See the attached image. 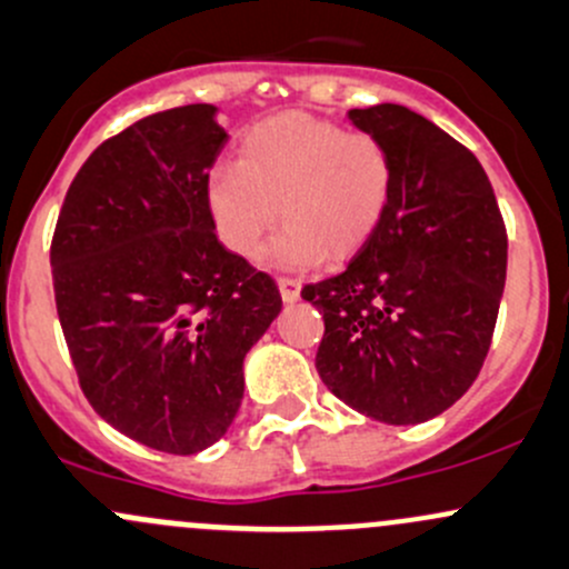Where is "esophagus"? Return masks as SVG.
Returning <instances> with one entry per match:
<instances>
[{"mask_svg":"<svg viewBox=\"0 0 569 569\" xmlns=\"http://www.w3.org/2000/svg\"><path fill=\"white\" fill-rule=\"evenodd\" d=\"M278 289H280V297H283V302H297L302 297V283L295 278H280Z\"/></svg>","mask_w":569,"mask_h":569,"instance_id":"obj_1","label":"esophagus"}]
</instances>
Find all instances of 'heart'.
Instances as JSON below:
<instances>
[{"mask_svg":"<svg viewBox=\"0 0 569 569\" xmlns=\"http://www.w3.org/2000/svg\"><path fill=\"white\" fill-rule=\"evenodd\" d=\"M395 166L387 143L308 113L256 124L237 163L207 177V209L231 253L256 256L274 220L283 229L267 248L280 269L343 261L370 242L392 201Z\"/></svg>","mask_w":569,"mask_h":569,"instance_id":"heart-1","label":"heart"}]
</instances>
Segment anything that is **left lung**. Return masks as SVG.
I'll return each instance as SVG.
<instances>
[{
  "label": "left lung",
  "instance_id": "1",
  "mask_svg": "<svg viewBox=\"0 0 569 569\" xmlns=\"http://www.w3.org/2000/svg\"><path fill=\"white\" fill-rule=\"evenodd\" d=\"M387 143L392 201L379 231L302 297L325 313L321 381L370 420L439 417L486 362L507 278V231L480 160L406 106L351 109Z\"/></svg>",
  "mask_w": 569,
  "mask_h": 569
}]
</instances>
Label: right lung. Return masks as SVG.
Listing matches in <instances>:
<instances>
[{
	"mask_svg": "<svg viewBox=\"0 0 569 569\" xmlns=\"http://www.w3.org/2000/svg\"><path fill=\"white\" fill-rule=\"evenodd\" d=\"M229 133L209 103L143 117L70 184L51 242L57 313L109 426L193 456L234 422L244 355L283 300L214 234L207 177Z\"/></svg>",
	"mask_w": 569,
	"mask_h": 569,
	"instance_id": "obj_1",
	"label": "right lung"
}]
</instances>
